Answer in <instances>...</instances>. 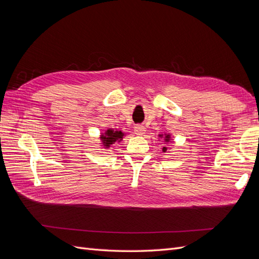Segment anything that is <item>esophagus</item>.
Returning <instances> with one entry per match:
<instances>
[{
	"label": "esophagus",
	"instance_id": "34e87169",
	"mask_svg": "<svg viewBox=\"0 0 259 259\" xmlns=\"http://www.w3.org/2000/svg\"><path fill=\"white\" fill-rule=\"evenodd\" d=\"M135 133L137 135H144L146 133V127L144 125H136L135 126Z\"/></svg>",
	"mask_w": 259,
	"mask_h": 259
}]
</instances>
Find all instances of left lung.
Here are the masks:
<instances>
[{
  "label": "left lung",
  "instance_id": "obj_1",
  "mask_svg": "<svg viewBox=\"0 0 259 259\" xmlns=\"http://www.w3.org/2000/svg\"><path fill=\"white\" fill-rule=\"evenodd\" d=\"M168 140H169V135L165 136V142H168ZM163 151H164V152H165V151H166V148H165V147H164V148H163Z\"/></svg>",
  "mask_w": 259,
  "mask_h": 259
}]
</instances>
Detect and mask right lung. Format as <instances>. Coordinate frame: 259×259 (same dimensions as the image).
<instances>
[{
  "label": "right lung",
  "instance_id": "obj_1",
  "mask_svg": "<svg viewBox=\"0 0 259 259\" xmlns=\"http://www.w3.org/2000/svg\"><path fill=\"white\" fill-rule=\"evenodd\" d=\"M124 136L123 133L121 131H112V130H108L105 135H101V140H103L104 146H106L107 148L110 147L111 144L115 143L116 140L122 139Z\"/></svg>",
  "mask_w": 259,
  "mask_h": 259
}]
</instances>
